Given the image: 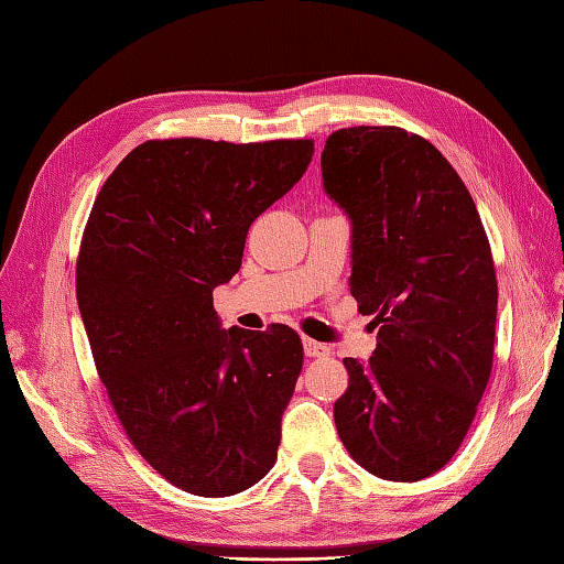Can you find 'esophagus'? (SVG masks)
Returning a JSON list of instances; mask_svg holds the SVG:
<instances>
[{"mask_svg": "<svg viewBox=\"0 0 564 564\" xmlns=\"http://www.w3.org/2000/svg\"><path fill=\"white\" fill-rule=\"evenodd\" d=\"M303 349H305V356L310 358H325L329 356V346L327 344H319L315 339H303Z\"/></svg>", "mask_w": 564, "mask_h": 564, "instance_id": "34e87169", "label": "esophagus"}]
</instances>
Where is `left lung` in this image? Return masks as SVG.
<instances>
[{
	"instance_id": "left-lung-1",
	"label": "left lung",
	"mask_w": 564,
	"mask_h": 564,
	"mask_svg": "<svg viewBox=\"0 0 564 564\" xmlns=\"http://www.w3.org/2000/svg\"><path fill=\"white\" fill-rule=\"evenodd\" d=\"M322 184L351 220V295L378 327L368 361L344 358L334 424L368 473L424 480L460 448L492 373L497 275L480 213L448 160L394 126L332 133Z\"/></svg>"
}]
</instances>
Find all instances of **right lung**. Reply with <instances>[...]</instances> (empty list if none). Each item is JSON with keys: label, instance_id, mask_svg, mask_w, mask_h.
Instances as JSON below:
<instances>
[{"label": "right lung", "instance_id": "1", "mask_svg": "<svg viewBox=\"0 0 564 564\" xmlns=\"http://www.w3.org/2000/svg\"><path fill=\"white\" fill-rule=\"evenodd\" d=\"M313 152V140H148L106 178L84 227L77 303L99 378L130 443L188 495L245 492L275 463L301 337L223 329L213 291Z\"/></svg>", "mask_w": 564, "mask_h": 564}]
</instances>
